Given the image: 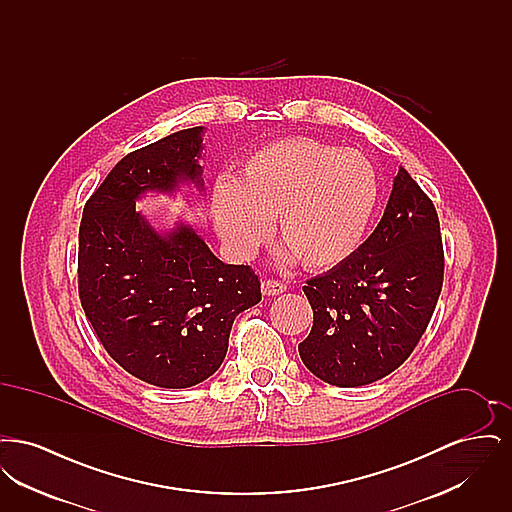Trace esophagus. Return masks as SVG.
<instances>
[{
  "label": "esophagus",
  "mask_w": 512,
  "mask_h": 512,
  "mask_svg": "<svg viewBox=\"0 0 512 512\" xmlns=\"http://www.w3.org/2000/svg\"><path fill=\"white\" fill-rule=\"evenodd\" d=\"M261 290L265 295H280V293L286 292V284L278 282V280H265L261 284Z\"/></svg>",
  "instance_id": "esophagus-1"
}]
</instances>
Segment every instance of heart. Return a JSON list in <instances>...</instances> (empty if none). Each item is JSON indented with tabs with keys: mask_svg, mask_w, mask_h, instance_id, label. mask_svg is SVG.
Segmentation results:
<instances>
[{
	"mask_svg": "<svg viewBox=\"0 0 512 512\" xmlns=\"http://www.w3.org/2000/svg\"><path fill=\"white\" fill-rule=\"evenodd\" d=\"M378 197V174L363 153L284 138L249 153L238 178L220 176L211 219L222 244L240 259L267 242L274 219L286 259L328 270L359 249Z\"/></svg>",
	"mask_w": 512,
	"mask_h": 512,
	"instance_id": "heart-1",
	"label": "heart"
}]
</instances>
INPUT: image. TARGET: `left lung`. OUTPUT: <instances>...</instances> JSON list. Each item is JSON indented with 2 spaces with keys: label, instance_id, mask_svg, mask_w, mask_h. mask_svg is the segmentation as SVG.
Wrapping results in <instances>:
<instances>
[{
  "label": "left lung",
  "instance_id": "1",
  "mask_svg": "<svg viewBox=\"0 0 512 512\" xmlns=\"http://www.w3.org/2000/svg\"><path fill=\"white\" fill-rule=\"evenodd\" d=\"M443 265L436 207L399 167L384 217L365 244L303 286L313 328L299 343L301 361L340 388L391 374L426 332Z\"/></svg>",
  "mask_w": 512,
  "mask_h": 512
}]
</instances>
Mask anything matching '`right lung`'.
Returning a JSON list of instances; mask_svg holds the SVG:
<instances>
[{"label": "right lung", "mask_w": 512, "mask_h": 512, "mask_svg": "<svg viewBox=\"0 0 512 512\" xmlns=\"http://www.w3.org/2000/svg\"><path fill=\"white\" fill-rule=\"evenodd\" d=\"M203 126L122 157L84 205L78 230V295L105 351L159 388H190L222 365L234 318L261 301L259 276L224 265L178 222L155 230L136 211L147 192L203 190Z\"/></svg>", "instance_id": "right-lung-1"}]
</instances>
